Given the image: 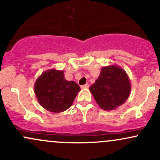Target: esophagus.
<instances>
[{
	"label": "esophagus",
	"instance_id": "34e87169",
	"mask_svg": "<svg viewBox=\"0 0 160 160\" xmlns=\"http://www.w3.org/2000/svg\"><path fill=\"white\" fill-rule=\"evenodd\" d=\"M87 88H89V84L88 83L85 84V85L81 86V89H87Z\"/></svg>",
	"mask_w": 160,
	"mask_h": 160
}]
</instances>
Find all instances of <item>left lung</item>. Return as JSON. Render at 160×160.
Instances as JSON below:
<instances>
[{
    "label": "left lung",
    "instance_id": "obj_1",
    "mask_svg": "<svg viewBox=\"0 0 160 160\" xmlns=\"http://www.w3.org/2000/svg\"><path fill=\"white\" fill-rule=\"evenodd\" d=\"M89 91L101 108L114 110L127 100L131 92V83L127 74L116 65L103 67Z\"/></svg>",
    "mask_w": 160,
    "mask_h": 160
}]
</instances>
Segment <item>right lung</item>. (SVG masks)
<instances>
[{
  "mask_svg": "<svg viewBox=\"0 0 160 160\" xmlns=\"http://www.w3.org/2000/svg\"><path fill=\"white\" fill-rule=\"evenodd\" d=\"M34 93L43 108L61 113L72 105L80 88L74 81L66 80L64 71L49 69L42 73L34 83Z\"/></svg>",
  "mask_w": 160,
  "mask_h": 160,
  "instance_id": "obj_1",
  "label": "right lung"
}]
</instances>
